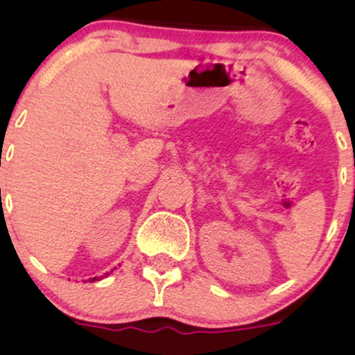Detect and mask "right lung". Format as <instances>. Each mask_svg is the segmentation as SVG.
<instances>
[{
	"label": "right lung",
	"instance_id": "add662e5",
	"mask_svg": "<svg viewBox=\"0 0 355 355\" xmlns=\"http://www.w3.org/2000/svg\"><path fill=\"white\" fill-rule=\"evenodd\" d=\"M108 275V274H107ZM92 280H96V277H95V279H92Z\"/></svg>",
	"mask_w": 355,
	"mask_h": 355
}]
</instances>
